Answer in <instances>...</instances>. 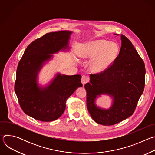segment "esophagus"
Listing matches in <instances>:
<instances>
[{
	"label": "esophagus",
	"mask_w": 155,
	"mask_h": 155,
	"mask_svg": "<svg viewBox=\"0 0 155 155\" xmlns=\"http://www.w3.org/2000/svg\"><path fill=\"white\" fill-rule=\"evenodd\" d=\"M88 81H89V77H88L86 75H85L82 76V77H81V83L83 85L84 84H86L87 82H88Z\"/></svg>",
	"instance_id": "esophagus-1"
}]
</instances>
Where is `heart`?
Returning <instances> with one entry per match:
<instances>
[{"label": "heart", "mask_w": 155, "mask_h": 155, "mask_svg": "<svg viewBox=\"0 0 155 155\" xmlns=\"http://www.w3.org/2000/svg\"><path fill=\"white\" fill-rule=\"evenodd\" d=\"M118 51L115 43L104 40H95L87 44L81 57L84 59H93L90 64L91 70L94 72H100L114 62Z\"/></svg>", "instance_id": "1"}]
</instances>
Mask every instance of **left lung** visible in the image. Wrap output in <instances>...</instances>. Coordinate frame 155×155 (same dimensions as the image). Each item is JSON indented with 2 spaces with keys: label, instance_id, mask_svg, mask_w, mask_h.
<instances>
[{
  "label": "left lung",
  "instance_id": "1",
  "mask_svg": "<svg viewBox=\"0 0 155 155\" xmlns=\"http://www.w3.org/2000/svg\"><path fill=\"white\" fill-rule=\"evenodd\" d=\"M121 49L113 64L100 73L91 74L90 83L84 85L88 112L95 122L104 126L115 124L130 117L144 90L143 61L126 37L121 34ZM101 94L113 97L109 109L95 105L96 97Z\"/></svg>",
  "mask_w": 155,
  "mask_h": 155
}]
</instances>
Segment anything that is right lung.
<instances>
[{"label": "right lung", "mask_w": 155, "mask_h": 155, "mask_svg": "<svg viewBox=\"0 0 155 155\" xmlns=\"http://www.w3.org/2000/svg\"><path fill=\"white\" fill-rule=\"evenodd\" d=\"M72 32H50L28 45L16 70L15 91L23 112L33 118L49 122L57 120L64 113L67 99L78 87H82L80 75L57 74L47 87L37 82L38 72L43 63L60 50L69 49Z\"/></svg>", "instance_id": "obj_1"}]
</instances>
